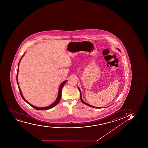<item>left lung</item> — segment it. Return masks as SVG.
Segmentation results:
<instances>
[{
  "mask_svg": "<svg viewBox=\"0 0 148 148\" xmlns=\"http://www.w3.org/2000/svg\"><path fill=\"white\" fill-rule=\"evenodd\" d=\"M118 50H119L120 51V49H119ZM78 89H79V92H80V98H81V100L82 102L83 103H84V104H85V105H86L88 106H89V107H92V108H98V107H94V106H92L90 105L89 104H87V103H85V102H84V101H83V100L82 99V92H81V90H80V89H79V88H78Z\"/></svg>",
  "mask_w": 148,
  "mask_h": 148,
  "instance_id": "8db88e82",
  "label": "left lung"
}]
</instances>
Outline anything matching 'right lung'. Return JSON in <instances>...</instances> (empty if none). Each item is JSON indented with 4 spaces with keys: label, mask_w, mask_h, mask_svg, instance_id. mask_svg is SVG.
<instances>
[{
    "label": "right lung",
    "mask_w": 148,
    "mask_h": 148,
    "mask_svg": "<svg viewBox=\"0 0 148 148\" xmlns=\"http://www.w3.org/2000/svg\"><path fill=\"white\" fill-rule=\"evenodd\" d=\"M23 56H22V57H21V58H22V57H23ZM21 59L19 61V63H18V70H17V76H16V79H17V82L18 86V88H19V91H20V92L21 95V97H22V98L27 103V104H29L30 106H31V107H32L33 108H35L36 110H49L50 108H51L53 107H54L57 104H58V103L60 102V99H61V98L62 97V88H63V86H64V84H66V81L64 82H62V84H61V85L60 86V87H59V92H58V97H57V99L56 100V101L54 102V103H53V104H51V105L49 106L48 107H44V108H38V107H35L34 106L32 105L31 104H30L29 103L27 102V101L24 98L23 96L22 95V92H21V91L20 88L19 87V84H18V69H19V64H20V62Z\"/></svg>",
    "instance_id": "obj_1"
}]
</instances>
